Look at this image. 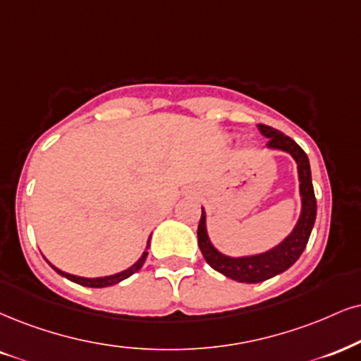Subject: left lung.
Returning <instances> with one entry per match:
<instances>
[{"label":"left lung","instance_id":"1","mask_svg":"<svg viewBox=\"0 0 361 361\" xmlns=\"http://www.w3.org/2000/svg\"><path fill=\"white\" fill-rule=\"evenodd\" d=\"M259 130L264 137H268L269 149L284 150L291 154L298 164V176H300V194H301V214L293 233L288 235L281 244L271 249L268 252L247 257H229L221 255L217 249L209 241L206 231V212L202 209L201 221L197 228V241L204 259L212 269L219 271L221 274L228 276L239 283H261L273 276L283 273L298 261V257L303 255L306 244H308L311 229L317 219V197H314L313 182H311V169L308 155L305 150L289 139L283 132L276 130L269 126L259 123Z\"/></svg>","mask_w":361,"mask_h":361}]
</instances>
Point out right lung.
<instances>
[{"instance_id": "obj_1", "label": "right lung", "mask_w": 361, "mask_h": 361, "mask_svg": "<svg viewBox=\"0 0 361 361\" xmlns=\"http://www.w3.org/2000/svg\"><path fill=\"white\" fill-rule=\"evenodd\" d=\"M149 241H150V238H149ZM149 246H150V244L147 243V249H149ZM147 249L144 251V255H142L140 259L137 261L133 266H130V268L126 269V271H122V273H117V274H112V276H105V278H82V276H75V274L63 273V271H60L58 268H55V266H53L51 262H48V264H50L51 268L55 269L58 274H61V276H63V278L70 279V281H73V283H77V284H82V286L106 288V286H112V284L120 283V281H122V279H127L128 276H132L133 273H137V271H139L142 266H144V262L147 259V255H149V252H147Z\"/></svg>"}]
</instances>
